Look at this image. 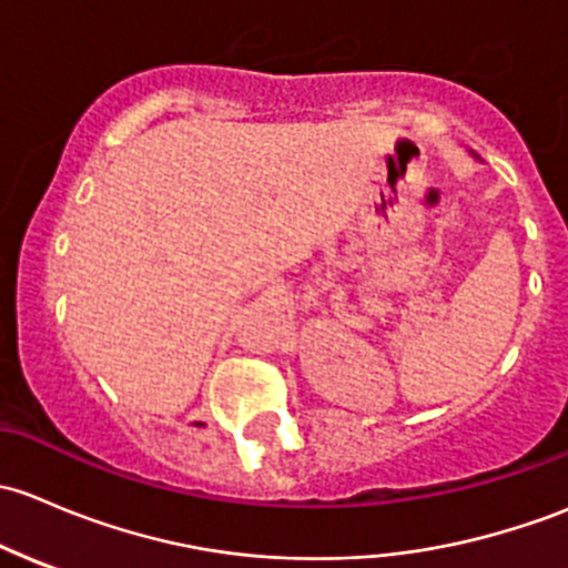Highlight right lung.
I'll return each mask as SVG.
<instances>
[{
  "label": "right lung",
  "instance_id": "right-lung-1",
  "mask_svg": "<svg viewBox=\"0 0 568 568\" xmlns=\"http://www.w3.org/2000/svg\"><path fill=\"white\" fill-rule=\"evenodd\" d=\"M196 426H204V424H196Z\"/></svg>",
  "mask_w": 568,
  "mask_h": 568
}]
</instances>
